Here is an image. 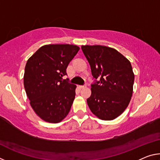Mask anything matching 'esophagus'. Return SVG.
Listing matches in <instances>:
<instances>
[{
    "instance_id": "obj_1",
    "label": "esophagus",
    "mask_w": 160,
    "mask_h": 160,
    "mask_svg": "<svg viewBox=\"0 0 160 160\" xmlns=\"http://www.w3.org/2000/svg\"><path fill=\"white\" fill-rule=\"evenodd\" d=\"M86 88V85H80L79 86V88L80 89H83V88Z\"/></svg>"
}]
</instances>
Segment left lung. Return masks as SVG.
I'll list each match as a JSON object with an SVG mask.
<instances>
[{
	"mask_svg": "<svg viewBox=\"0 0 160 160\" xmlns=\"http://www.w3.org/2000/svg\"><path fill=\"white\" fill-rule=\"evenodd\" d=\"M82 50L97 81L87 99L92 113L104 121L113 120L128 107L132 95L135 75L131 62L115 48L82 45Z\"/></svg>",
	"mask_w": 160,
	"mask_h": 160,
	"instance_id": "obj_1",
	"label": "left lung"
}]
</instances>
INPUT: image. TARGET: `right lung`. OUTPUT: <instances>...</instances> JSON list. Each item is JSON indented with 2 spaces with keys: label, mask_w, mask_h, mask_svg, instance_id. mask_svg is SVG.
Segmentation results:
<instances>
[{
  "label": "right lung",
  "mask_w": 160,
  "mask_h": 160,
  "mask_svg": "<svg viewBox=\"0 0 160 160\" xmlns=\"http://www.w3.org/2000/svg\"><path fill=\"white\" fill-rule=\"evenodd\" d=\"M80 47L72 44H47L27 61L24 87L29 104L46 122L57 123L68 114L76 85L62 80Z\"/></svg>",
  "instance_id": "add662e5"
}]
</instances>
